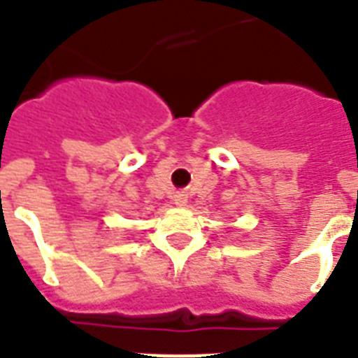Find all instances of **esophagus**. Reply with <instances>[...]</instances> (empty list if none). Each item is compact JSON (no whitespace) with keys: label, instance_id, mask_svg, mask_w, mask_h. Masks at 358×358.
<instances>
[{"label":"esophagus","instance_id":"1","mask_svg":"<svg viewBox=\"0 0 358 358\" xmlns=\"http://www.w3.org/2000/svg\"><path fill=\"white\" fill-rule=\"evenodd\" d=\"M185 202H187V196H185L184 193L174 195V204H176V206H185Z\"/></svg>","mask_w":358,"mask_h":358}]
</instances>
